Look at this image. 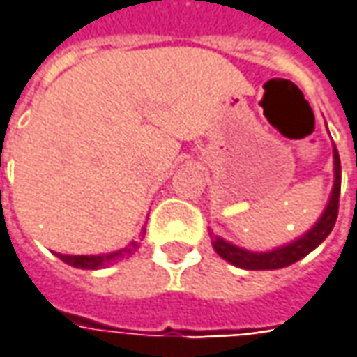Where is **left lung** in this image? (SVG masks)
<instances>
[{"mask_svg": "<svg viewBox=\"0 0 357 357\" xmlns=\"http://www.w3.org/2000/svg\"><path fill=\"white\" fill-rule=\"evenodd\" d=\"M334 185H332L331 199L326 209L322 211L321 219L314 222L311 230H307L303 236L293 240L285 246H278V248L268 250V252H252V250H244L232 244L229 240L220 238L215 232H209L211 240H213V248L219 254L222 260H227L236 268L242 270H280V268H287L291 264L299 261L305 258L309 252L317 248L322 240L331 234L334 229V222L338 217V201H340V156L338 150L334 146Z\"/></svg>", "mask_w": 357, "mask_h": 357, "instance_id": "8db88e82", "label": "left lung"}]
</instances>
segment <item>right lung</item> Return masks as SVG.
Instances as JSON below:
<instances>
[{
	"label": "right lung",
	"mask_w": 357,
	"mask_h": 357,
	"mask_svg": "<svg viewBox=\"0 0 357 357\" xmlns=\"http://www.w3.org/2000/svg\"><path fill=\"white\" fill-rule=\"evenodd\" d=\"M144 234H146V229H142L140 236H138L137 240H132L128 246H125V248L121 250H115V252H111V254H97V256H70V254H56V256L64 261V264L72 266V268H79V270H99V268H107L113 261H119L123 260V258H127V256H130V254L140 246V240L144 238Z\"/></svg>",
	"instance_id": "right-lung-1"
}]
</instances>
